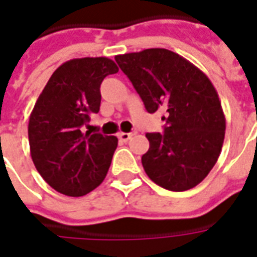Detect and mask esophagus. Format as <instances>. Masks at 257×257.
Returning <instances> with one entry per match:
<instances>
[{
  "mask_svg": "<svg viewBox=\"0 0 257 257\" xmlns=\"http://www.w3.org/2000/svg\"><path fill=\"white\" fill-rule=\"evenodd\" d=\"M134 135V132H119V134H118V139L121 140V142H128Z\"/></svg>",
  "mask_w": 257,
  "mask_h": 257,
  "instance_id": "1",
  "label": "esophagus"
}]
</instances>
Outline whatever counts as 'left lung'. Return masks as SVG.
Here are the masks:
<instances>
[{
	"label": "left lung",
	"instance_id": "obj_1",
	"mask_svg": "<svg viewBox=\"0 0 257 257\" xmlns=\"http://www.w3.org/2000/svg\"><path fill=\"white\" fill-rule=\"evenodd\" d=\"M146 110L165 111L164 134H147L142 157L147 176L171 191H186L204 180L220 156L226 118L215 86L198 67L164 48L117 55Z\"/></svg>",
	"mask_w": 257,
	"mask_h": 257
}]
</instances>
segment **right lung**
<instances>
[{"instance_id": "1", "label": "right lung", "mask_w": 257, "mask_h": 257, "mask_svg": "<svg viewBox=\"0 0 257 257\" xmlns=\"http://www.w3.org/2000/svg\"><path fill=\"white\" fill-rule=\"evenodd\" d=\"M118 71L108 58L71 59L59 66L29 119L31 160L52 189L81 197L104 180L118 139L81 128L100 108V84Z\"/></svg>"}]
</instances>
